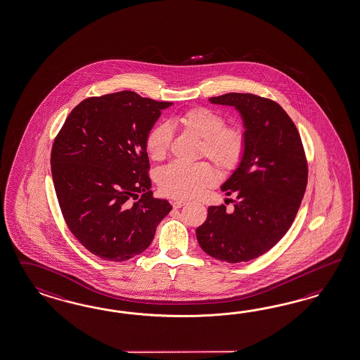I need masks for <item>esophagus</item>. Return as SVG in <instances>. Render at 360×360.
<instances>
[{
	"label": "esophagus",
	"instance_id": "obj_1",
	"mask_svg": "<svg viewBox=\"0 0 360 360\" xmlns=\"http://www.w3.org/2000/svg\"><path fill=\"white\" fill-rule=\"evenodd\" d=\"M185 203H186V201H184V200H177V201H174L172 206H174L175 209H180L181 206H184Z\"/></svg>",
	"mask_w": 360,
	"mask_h": 360
}]
</instances>
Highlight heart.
<instances>
[{"instance_id":"1","label":"heart","mask_w":360,"mask_h":360,"mask_svg":"<svg viewBox=\"0 0 360 360\" xmlns=\"http://www.w3.org/2000/svg\"><path fill=\"white\" fill-rule=\"evenodd\" d=\"M183 129L202 139L201 154L209 158L224 172H232L241 165L247 153V131L239 124H226L221 112L207 107H193L176 116ZM171 143V130L167 125H155L148 130L145 146L154 160L165 159ZM217 181L214 167L207 162L194 165L171 163L158 175L163 193L172 198L198 197Z\"/></svg>"}]
</instances>
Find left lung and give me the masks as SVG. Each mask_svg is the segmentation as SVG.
<instances>
[{
	"instance_id": "left-lung-1",
	"label": "left lung",
	"mask_w": 360,
	"mask_h": 360,
	"mask_svg": "<svg viewBox=\"0 0 360 360\" xmlns=\"http://www.w3.org/2000/svg\"><path fill=\"white\" fill-rule=\"evenodd\" d=\"M209 102L239 110L248 137L245 157L221 185L235 194V210L210 206L195 230L209 256L238 264L259 257L285 236L295 219L308 181L303 142L278 103L255 94H224Z\"/></svg>"
}]
</instances>
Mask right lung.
Returning <instances> with one entry per match:
<instances>
[{"mask_svg":"<svg viewBox=\"0 0 360 360\" xmlns=\"http://www.w3.org/2000/svg\"><path fill=\"white\" fill-rule=\"evenodd\" d=\"M171 104L134 91L91 96L56 136L51 168L60 209L75 239L98 257L121 262L142 253L172 209L150 189L145 146Z\"/></svg>","mask_w":360,"mask_h":360,"instance_id":"obj_1","label":"right lung"}]
</instances>
